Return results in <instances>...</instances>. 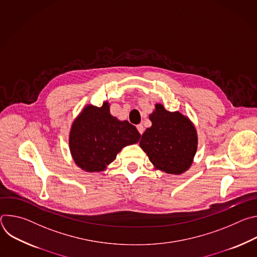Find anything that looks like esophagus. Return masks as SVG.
I'll list each match as a JSON object with an SVG mask.
<instances>
[{
    "instance_id": "34e87169",
    "label": "esophagus",
    "mask_w": 257,
    "mask_h": 257,
    "mask_svg": "<svg viewBox=\"0 0 257 257\" xmlns=\"http://www.w3.org/2000/svg\"><path fill=\"white\" fill-rule=\"evenodd\" d=\"M136 127H137V130H138V132H139V133H140V134H141V135H142V133H143V132H144V127H143V126H142V125H141V124H139V125H137V126H136Z\"/></svg>"
}]
</instances>
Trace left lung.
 Here are the masks:
<instances>
[{"instance_id": "1", "label": "left lung", "mask_w": 257, "mask_h": 257, "mask_svg": "<svg viewBox=\"0 0 257 257\" xmlns=\"http://www.w3.org/2000/svg\"><path fill=\"white\" fill-rule=\"evenodd\" d=\"M155 106L152 127L142 134L139 145L156 170L181 175L191 167L197 151L195 126L180 112H169L162 103Z\"/></svg>"}]
</instances>
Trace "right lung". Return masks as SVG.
Masks as SVG:
<instances>
[{"label": "right lung", "instance_id": "1", "mask_svg": "<svg viewBox=\"0 0 257 257\" xmlns=\"http://www.w3.org/2000/svg\"><path fill=\"white\" fill-rule=\"evenodd\" d=\"M140 133L128 121L109 113V103L87 104L72 123L69 148L75 164L85 172H101L127 145L137 143Z\"/></svg>", "mask_w": 257, "mask_h": 257}]
</instances>
